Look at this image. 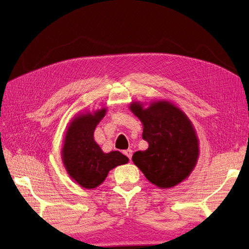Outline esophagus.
Here are the masks:
<instances>
[{"label":"esophagus","mask_w":249,"mask_h":249,"mask_svg":"<svg viewBox=\"0 0 249 249\" xmlns=\"http://www.w3.org/2000/svg\"><path fill=\"white\" fill-rule=\"evenodd\" d=\"M124 155L127 156V157L129 158V160H130L131 156H133V150H130V149L125 150V151H124Z\"/></svg>","instance_id":"obj_1"}]
</instances>
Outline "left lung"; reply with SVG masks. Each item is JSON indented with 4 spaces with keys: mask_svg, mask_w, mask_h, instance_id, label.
I'll return each instance as SVG.
<instances>
[{
    "mask_svg": "<svg viewBox=\"0 0 249 249\" xmlns=\"http://www.w3.org/2000/svg\"><path fill=\"white\" fill-rule=\"evenodd\" d=\"M143 124L145 151L133 155V161L145 178L160 188H169L186 178L199 155L198 139L188 118L168 102H156L149 108L130 106Z\"/></svg>",
    "mask_w": 249,
    "mask_h": 249,
    "instance_id": "left-lung-1",
    "label": "left lung"
}]
</instances>
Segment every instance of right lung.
I'll use <instances>...</instances> for the list:
<instances>
[{"mask_svg": "<svg viewBox=\"0 0 249 249\" xmlns=\"http://www.w3.org/2000/svg\"><path fill=\"white\" fill-rule=\"evenodd\" d=\"M106 113V109L94 114L79 115L71 122L63 147V161L68 174L84 188H95L116 166L128 158L119 151L104 153L93 138L94 129Z\"/></svg>", "mask_w": 249, "mask_h": 249, "instance_id": "1", "label": "right lung"}]
</instances>
